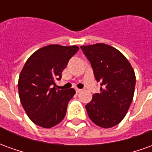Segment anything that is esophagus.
Wrapping results in <instances>:
<instances>
[{"mask_svg": "<svg viewBox=\"0 0 152 152\" xmlns=\"http://www.w3.org/2000/svg\"><path fill=\"white\" fill-rule=\"evenodd\" d=\"M80 91H81V89H78V88H76V93H80Z\"/></svg>", "mask_w": 152, "mask_h": 152, "instance_id": "1", "label": "esophagus"}]
</instances>
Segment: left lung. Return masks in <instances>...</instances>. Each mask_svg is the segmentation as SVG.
I'll list each match as a JSON object with an SVG mask.
<instances>
[{
    "mask_svg": "<svg viewBox=\"0 0 152 152\" xmlns=\"http://www.w3.org/2000/svg\"><path fill=\"white\" fill-rule=\"evenodd\" d=\"M94 70L101 92L86 105L89 119L102 128L121 122L134 98L136 77L129 62L114 47L102 43L80 46Z\"/></svg>",
    "mask_w": 152,
    "mask_h": 152,
    "instance_id": "obj_1",
    "label": "left lung"
}]
</instances>
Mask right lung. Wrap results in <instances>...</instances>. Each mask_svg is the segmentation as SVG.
<instances>
[{
	"label": "right lung",
	"mask_w": 152,
	"mask_h": 152,
	"mask_svg": "<svg viewBox=\"0 0 152 152\" xmlns=\"http://www.w3.org/2000/svg\"><path fill=\"white\" fill-rule=\"evenodd\" d=\"M76 45H50L29 57L18 78V94L22 106L34 124L51 128L65 117L66 107L76 91L57 89L70 58L78 51Z\"/></svg>",
	"instance_id": "obj_1"
}]
</instances>
